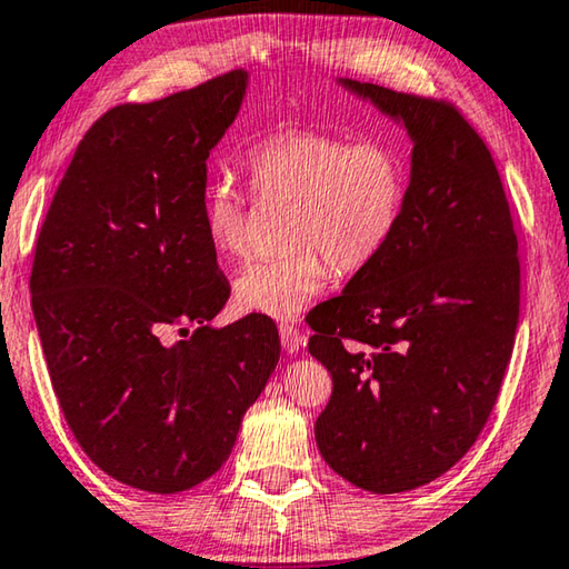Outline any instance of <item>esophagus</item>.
Listing matches in <instances>:
<instances>
[{
    "label": "esophagus",
    "instance_id": "1",
    "mask_svg": "<svg viewBox=\"0 0 569 569\" xmlns=\"http://www.w3.org/2000/svg\"><path fill=\"white\" fill-rule=\"evenodd\" d=\"M278 333H281V345L286 349V355H296V351L303 347L301 331L296 329L293 323H281V327H278Z\"/></svg>",
    "mask_w": 569,
    "mask_h": 569
}]
</instances>
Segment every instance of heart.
Wrapping results in <instances>:
<instances>
[{"mask_svg": "<svg viewBox=\"0 0 569 569\" xmlns=\"http://www.w3.org/2000/svg\"><path fill=\"white\" fill-rule=\"evenodd\" d=\"M246 169L260 197L293 200V250L248 266L232 299L242 313L288 321L329 286L331 263L355 273L380 256L398 228L408 167L392 143L351 141L313 129H288L252 143ZM202 228L224 258L248 252L246 197L218 182L204 192Z\"/></svg>", "mask_w": 569, "mask_h": 569, "instance_id": "obj_1", "label": "heart"}]
</instances>
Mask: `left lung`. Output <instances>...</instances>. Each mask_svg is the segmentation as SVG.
I'll use <instances>...</instances> for the list:
<instances>
[{"label":"left lung","instance_id":"1","mask_svg":"<svg viewBox=\"0 0 569 569\" xmlns=\"http://www.w3.org/2000/svg\"><path fill=\"white\" fill-rule=\"evenodd\" d=\"M337 83L412 151L390 242L309 321L333 382L313 432L341 479L400 493L461 461L489 420L519 323V246L491 151L453 106Z\"/></svg>","mask_w":569,"mask_h":569}]
</instances>
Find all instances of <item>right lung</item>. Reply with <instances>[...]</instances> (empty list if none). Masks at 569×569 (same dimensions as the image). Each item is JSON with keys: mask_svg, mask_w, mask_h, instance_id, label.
I'll return each instance as SVG.
<instances>
[{"mask_svg": "<svg viewBox=\"0 0 569 569\" xmlns=\"http://www.w3.org/2000/svg\"><path fill=\"white\" fill-rule=\"evenodd\" d=\"M248 78L232 70L101 116L34 250L32 313L62 415L90 461L149 493L220 471L281 357L266 317L212 327L230 286L202 228L207 157L240 113ZM187 322L192 338L160 341Z\"/></svg>", "mask_w": 569, "mask_h": 569, "instance_id": "add662e5", "label": "right lung"}]
</instances>
